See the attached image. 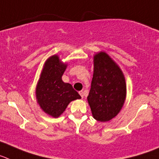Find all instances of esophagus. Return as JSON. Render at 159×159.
Instances as JSON below:
<instances>
[{
    "mask_svg": "<svg viewBox=\"0 0 159 159\" xmlns=\"http://www.w3.org/2000/svg\"><path fill=\"white\" fill-rule=\"evenodd\" d=\"M79 94L81 95V98H84V92H83V91H80V92H79Z\"/></svg>",
    "mask_w": 159,
    "mask_h": 159,
    "instance_id": "1",
    "label": "esophagus"
}]
</instances>
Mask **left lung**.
I'll return each mask as SVG.
<instances>
[{
    "mask_svg": "<svg viewBox=\"0 0 159 159\" xmlns=\"http://www.w3.org/2000/svg\"><path fill=\"white\" fill-rule=\"evenodd\" d=\"M126 97V83L118 65L106 52L93 56V74L87 101L93 118L108 121L121 111Z\"/></svg>",
    "mask_w": 159,
    "mask_h": 159,
    "instance_id": "left-lung-1",
    "label": "left lung"
}]
</instances>
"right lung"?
<instances>
[{
  "mask_svg": "<svg viewBox=\"0 0 159 159\" xmlns=\"http://www.w3.org/2000/svg\"><path fill=\"white\" fill-rule=\"evenodd\" d=\"M67 63L61 61L58 55H52L45 61L36 86V99L45 114L58 118L72 101L81 96L71 84L61 79Z\"/></svg>",
  "mask_w": 159,
  "mask_h": 159,
  "instance_id": "add662e5",
  "label": "right lung"
}]
</instances>
